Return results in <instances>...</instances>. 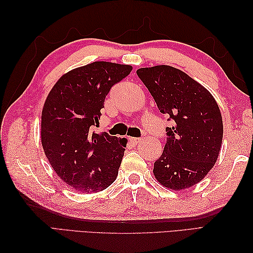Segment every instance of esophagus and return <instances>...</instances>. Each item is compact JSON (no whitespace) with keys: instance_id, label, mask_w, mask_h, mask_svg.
Listing matches in <instances>:
<instances>
[{"instance_id":"34e87169","label":"esophagus","mask_w":253,"mask_h":253,"mask_svg":"<svg viewBox=\"0 0 253 253\" xmlns=\"http://www.w3.org/2000/svg\"><path fill=\"white\" fill-rule=\"evenodd\" d=\"M129 141L131 144H133V146H136V144H138L139 142L141 141L140 138H135V137H130L129 138Z\"/></svg>"}]
</instances>
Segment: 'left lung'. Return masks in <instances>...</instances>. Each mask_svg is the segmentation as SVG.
<instances>
[{"label": "left lung", "instance_id": "1", "mask_svg": "<svg viewBox=\"0 0 253 253\" xmlns=\"http://www.w3.org/2000/svg\"><path fill=\"white\" fill-rule=\"evenodd\" d=\"M160 112L169 117L164 151L154 162L155 178L166 188L198 184L215 164L223 121L212 94L179 69L168 65L137 71Z\"/></svg>", "mask_w": 253, "mask_h": 253}]
</instances>
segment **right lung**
Listing matches in <instances>:
<instances>
[{
    "label": "right lung",
    "instance_id": "right-lung-1",
    "mask_svg": "<svg viewBox=\"0 0 253 253\" xmlns=\"http://www.w3.org/2000/svg\"><path fill=\"white\" fill-rule=\"evenodd\" d=\"M129 65L93 62L64 75L50 91L41 116V140L57 176L83 193L115 181L126 142L96 133L105 96L130 74Z\"/></svg>",
    "mask_w": 253,
    "mask_h": 253
}]
</instances>
